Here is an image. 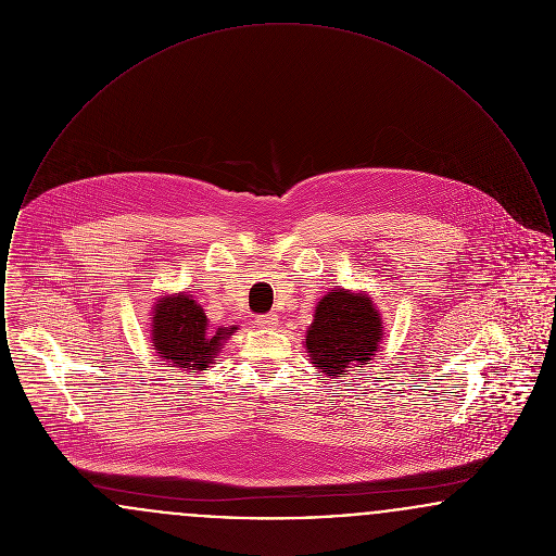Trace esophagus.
<instances>
[{
    "instance_id": "esophagus-1",
    "label": "esophagus",
    "mask_w": 556,
    "mask_h": 556,
    "mask_svg": "<svg viewBox=\"0 0 556 556\" xmlns=\"http://www.w3.org/2000/svg\"><path fill=\"white\" fill-rule=\"evenodd\" d=\"M254 323H256L258 327H263V329H270V327H275V325H277V315H275V313H266V315H258Z\"/></svg>"
}]
</instances>
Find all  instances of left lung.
I'll list each match as a JSON object with an SVG mask.
<instances>
[{
	"label": "left lung",
	"mask_w": 556,
	"mask_h": 556,
	"mask_svg": "<svg viewBox=\"0 0 556 556\" xmlns=\"http://www.w3.org/2000/svg\"><path fill=\"white\" fill-rule=\"evenodd\" d=\"M381 317L363 293L331 290L317 304L306 333L313 365L329 377H344L356 363H369L381 340Z\"/></svg>",
	"instance_id": "1"
}]
</instances>
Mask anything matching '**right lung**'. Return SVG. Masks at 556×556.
<instances>
[{
  "label": "right lung",
  "mask_w": 556,
  "mask_h": 556,
  "mask_svg": "<svg viewBox=\"0 0 556 556\" xmlns=\"http://www.w3.org/2000/svg\"><path fill=\"white\" fill-rule=\"evenodd\" d=\"M238 327L208 329V318L191 295L179 293L162 298L154 308L152 320V344L160 356L173 367L206 370L220 345Z\"/></svg>",
  "instance_id": "right-lung-1"
}]
</instances>
